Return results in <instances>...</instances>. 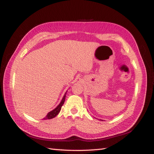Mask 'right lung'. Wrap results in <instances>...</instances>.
Here are the masks:
<instances>
[{
	"label": "right lung",
	"instance_id": "add662e5",
	"mask_svg": "<svg viewBox=\"0 0 154 154\" xmlns=\"http://www.w3.org/2000/svg\"><path fill=\"white\" fill-rule=\"evenodd\" d=\"M65 98H66V94H65V95H64L63 98L62 100H61L60 103L58 105V106L56 108H55V109H54V110H52V111L50 112L49 113H48L46 116L45 118H44V119H50L54 118V117H56L57 116L58 113H59V112L60 111L61 108H62L63 105L64 103Z\"/></svg>",
	"mask_w": 154,
	"mask_h": 154
}]
</instances>
